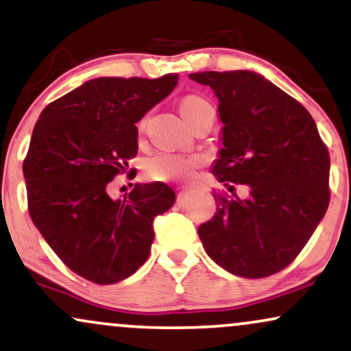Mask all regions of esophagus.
<instances>
[{
  "label": "esophagus",
  "mask_w": 351,
  "mask_h": 351,
  "mask_svg": "<svg viewBox=\"0 0 351 351\" xmlns=\"http://www.w3.org/2000/svg\"><path fill=\"white\" fill-rule=\"evenodd\" d=\"M191 191V187H182V192H189Z\"/></svg>",
  "instance_id": "obj_1"
}]
</instances>
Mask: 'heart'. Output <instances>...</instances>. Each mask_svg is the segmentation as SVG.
Listing matches in <instances>:
<instances>
[{"label": "heart", "mask_w": 351, "mask_h": 351, "mask_svg": "<svg viewBox=\"0 0 351 351\" xmlns=\"http://www.w3.org/2000/svg\"><path fill=\"white\" fill-rule=\"evenodd\" d=\"M180 114L185 119V123H192L197 117H200L204 111L213 110L212 105L199 97V95H187L182 98L179 105ZM144 123L139 125L143 128ZM200 166V159L197 156L187 154H176V152L159 151L151 154L149 158L144 160V172L151 180L158 182H176L191 177L195 169Z\"/></svg>", "instance_id": "obj_1"}]
</instances>
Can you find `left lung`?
Here are the masks:
<instances>
[{"mask_svg": "<svg viewBox=\"0 0 351 351\" xmlns=\"http://www.w3.org/2000/svg\"><path fill=\"white\" fill-rule=\"evenodd\" d=\"M220 101L223 147L213 176L233 193L213 192L217 212L199 226L218 266L250 279L279 273L298 258L330 202V154L314 118L291 95L248 70L197 72Z\"/></svg>", "mask_w": 351, "mask_h": 351, "instance_id": "left-lung-1", "label": "left lung"}]
</instances>
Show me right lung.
I'll list each match as a JSON object with an SVG mask.
<instances>
[{"mask_svg": "<svg viewBox=\"0 0 351 351\" xmlns=\"http://www.w3.org/2000/svg\"><path fill=\"white\" fill-rule=\"evenodd\" d=\"M176 85L177 73L93 78L37 119L23 162L29 215L86 281L114 284L136 273L149 256L154 218L174 205V191L160 182L134 185L121 200L106 189L138 154L136 123Z\"/></svg>", "mask_w": 351, "mask_h": 351, "instance_id": "1", "label": "right lung"}]
</instances>
